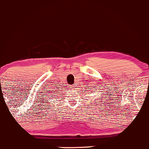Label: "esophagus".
I'll return each instance as SVG.
<instances>
[{
    "label": "esophagus",
    "mask_w": 149,
    "mask_h": 149,
    "mask_svg": "<svg viewBox=\"0 0 149 149\" xmlns=\"http://www.w3.org/2000/svg\"><path fill=\"white\" fill-rule=\"evenodd\" d=\"M70 88H71L74 89V85H71V86H70Z\"/></svg>",
    "instance_id": "obj_1"
}]
</instances>
